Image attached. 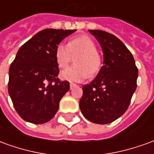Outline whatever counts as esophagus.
Segmentation results:
<instances>
[{
    "instance_id": "obj_1",
    "label": "esophagus",
    "mask_w": 154,
    "mask_h": 154,
    "mask_svg": "<svg viewBox=\"0 0 154 154\" xmlns=\"http://www.w3.org/2000/svg\"><path fill=\"white\" fill-rule=\"evenodd\" d=\"M76 86H77L76 84H74V83H72V82H71V83H70V89H71V90H72V89L73 87H76Z\"/></svg>"
}]
</instances>
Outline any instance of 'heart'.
Segmentation results:
<instances>
[{"label": "heart", "instance_id": "obj_1", "mask_svg": "<svg viewBox=\"0 0 154 154\" xmlns=\"http://www.w3.org/2000/svg\"><path fill=\"white\" fill-rule=\"evenodd\" d=\"M80 55L76 59L77 65L69 67L62 73L65 80L80 82L89 76L97 75L102 67V57L97 44L87 35L73 38L68 44L60 43L55 49V58L58 67L66 69L72 59V54Z\"/></svg>", "mask_w": 154, "mask_h": 154}]
</instances>
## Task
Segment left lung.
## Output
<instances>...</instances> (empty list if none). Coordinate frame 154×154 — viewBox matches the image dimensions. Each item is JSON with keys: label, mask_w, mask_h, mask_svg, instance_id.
Wrapping results in <instances>:
<instances>
[{"label": "left lung", "mask_w": 154, "mask_h": 154, "mask_svg": "<svg viewBox=\"0 0 154 154\" xmlns=\"http://www.w3.org/2000/svg\"><path fill=\"white\" fill-rule=\"evenodd\" d=\"M89 32L101 46L104 65L97 77L82 87L79 106L89 121L105 125L127 110L137 87L139 72L132 54L117 37L103 30Z\"/></svg>", "instance_id": "obj_1"}]
</instances>
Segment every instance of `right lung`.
I'll return each instance as SVG.
<instances>
[{"label":"right lung","mask_w":154,"mask_h":154,"mask_svg":"<svg viewBox=\"0 0 154 154\" xmlns=\"http://www.w3.org/2000/svg\"><path fill=\"white\" fill-rule=\"evenodd\" d=\"M76 29H45L20 48L9 69L8 91L16 112L25 121L44 124L57 113L69 82L57 78L55 49Z\"/></svg>","instance_id":"obj_1"}]
</instances>
